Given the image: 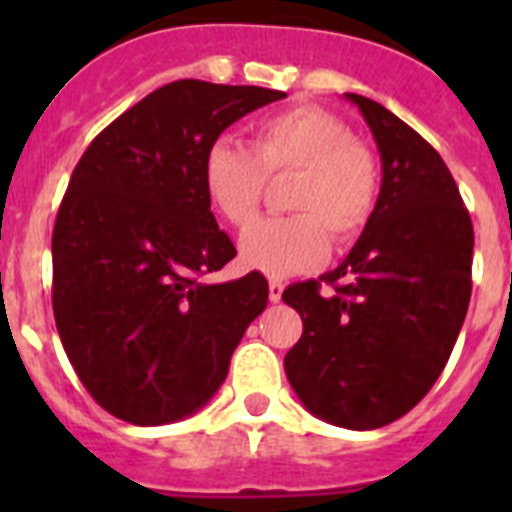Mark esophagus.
<instances>
[{
  "label": "esophagus",
  "mask_w": 512,
  "mask_h": 512,
  "mask_svg": "<svg viewBox=\"0 0 512 512\" xmlns=\"http://www.w3.org/2000/svg\"><path fill=\"white\" fill-rule=\"evenodd\" d=\"M282 292H284V284L277 282V279H271V282H269V300L279 302V300H282Z\"/></svg>",
  "instance_id": "obj_1"
}]
</instances>
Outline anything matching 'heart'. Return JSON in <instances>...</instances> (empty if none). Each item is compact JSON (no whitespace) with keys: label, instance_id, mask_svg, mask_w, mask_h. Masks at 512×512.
<instances>
[{"label":"heart","instance_id":"b5f03b06","mask_svg":"<svg viewBox=\"0 0 512 512\" xmlns=\"http://www.w3.org/2000/svg\"><path fill=\"white\" fill-rule=\"evenodd\" d=\"M297 174L287 207L297 215L253 225L241 241L248 269L284 279L318 269L338 243L354 241L372 220L379 194L377 161L341 117L297 104L256 122L251 146L212 140L202 158V184L217 215L233 228L256 220L269 176Z\"/></svg>","mask_w":512,"mask_h":512}]
</instances>
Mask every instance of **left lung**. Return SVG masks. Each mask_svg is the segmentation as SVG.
<instances>
[{"label": "left lung", "mask_w": 512, "mask_h": 512, "mask_svg": "<svg viewBox=\"0 0 512 512\" xmlns=\"http://www.w3.org/2000/svg\"><path fill=\"white\" fill-rule=\"evenodd\" d=\"M372 128L382 189L372 220L338 269L284 289L302 338L284 356L307 410L372 431L413 410L443 366L472 297V217L436 148L408 122L346 94Z\"/></svg>", "instance_id": "obj_1"}]
</instances>
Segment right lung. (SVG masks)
Instances as JSON below:
<instances>
[{
  "label": "right lung",
  "mask_w": 512,
  "mask_h": 512,
  "mask_svg": "<svg viewBox=\"0 0 512 512\" xmlns=\"http://www.w3.org/2000/svg\"><path fill=\"white\" fill-rule=\"evenodd\" d=\"M287 97L179 79L122 112L79 158L53 228V315L89 395L164 425L200 410L264 312L269 282H200L235 256L202 184L228 125Z\"/></svg>",
  "instance_id": "obj_1"
}]
</instances>
